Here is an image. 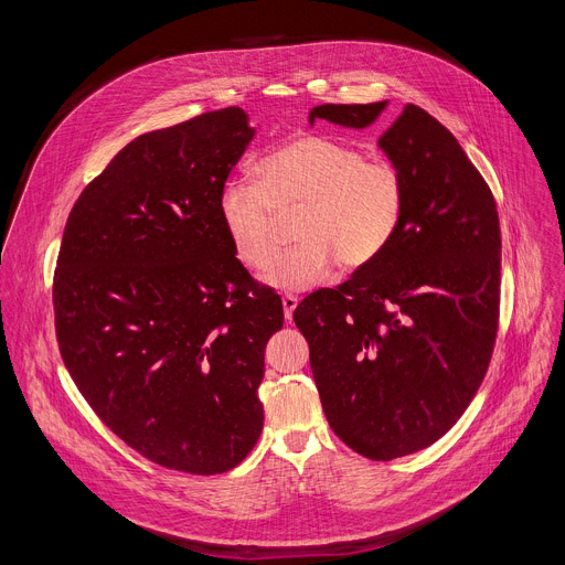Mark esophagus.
<instances>
[{
    "mask_svg": "<svg viewBox=\"0 0 565 565\" xmlns=\"http://www.w3.org/2000/svg\"><path fill=\"white\" fill-rule=\"evenodd\" d=\"M281 303H284V315H286V319H290V317H292V310H295L297 303H299V299H297L295 295H284V297H281Z\"/></svg>",
    "mask_w": 565,
    "mask_h": 565,
    "instance_id": "34e87169",
    "label": "esophagus"
}]
</instances>
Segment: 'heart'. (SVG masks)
<instances>
[{"label": "heart", "mask_w": 565, "mask_h": 565, "mask_svg": "<svg viewBox=\"0 0 565 565\" xmlns=\"http://www.w3.org/2000/svg\"><path fill=\"white\" fill-rule=\"evenodd\" d=\"M407 207V188L388 160H369L358 147L301 136L268 153L257 181L232 179L218 196V216L234 257L262 273L280 249V221L300 214L302 244L276 263L266 281L306 290L338 262L362 268L393 241Z\"/></svg>", "instance_id": "b5f03b06"}]
</instances>
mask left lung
<instances>
[{"instance_id": "1", "label": "left lung", "mask_w": 565, "mask_h": 565, "mask_svg": "<svg viewBox=\"0 0 565 565\" xmlns=\"http://www.w3.org/2000/svg\"><path fill=\"white\" fill-rule=\"evenodd\" d=\"M386 103L319 105L344 127L371 125ZM407 207L386 250L338 288L310 292L295 324L335 436L371 460L434 445L488 373L501 306L497 201L454 134L407 105L380 136Z\"/></svg>"}]
</instances>
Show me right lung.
I'll use <instances>...</instances> for the list:
<instances>
[{
	"label": "right lung",
	"mask_w": 565,
	"mask_h": 565,
	"mask_svg": "<svg viewBox=\"0 0 565 565\" xmlns=\"http://www.w3.org/2000/svg\"><path fill=\"white\" fill-rule=\"evenodd\" d=\"M255 129L238 107L134 138L77 196L53 275L64 366L96 416L168 469L210 476L264 429V351L279 295L218 216Z\"/></svg>",
	"instance_id": "add662e5"
}]
</instances>
